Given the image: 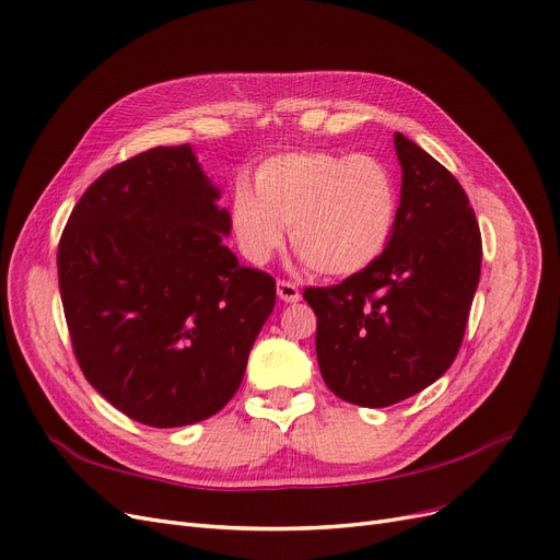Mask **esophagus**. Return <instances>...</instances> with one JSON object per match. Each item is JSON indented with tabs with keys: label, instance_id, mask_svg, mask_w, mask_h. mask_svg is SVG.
I'll list each match as a JSON object with an SVG mask.
<instances>
[{
	"label": "esophagus",
	"instance_id": "1",
	"mask_svg": "<svg viewBox=\"0 0 560 560\" xmlns=\"http://www.w3.org/2000/svg\"><path fill=\"white\" fill-rule=\"evenodd\" d=\"M278 296H280V301H284V303H296V301H301L299 287H296L294 282H287V280H280V282H278Z\"/></svg>",
	"mask_w": 560,
	"mask_h": 560
}]
</instances>
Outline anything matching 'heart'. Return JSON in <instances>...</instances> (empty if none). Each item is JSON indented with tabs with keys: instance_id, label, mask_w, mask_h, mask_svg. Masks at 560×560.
<instances>
[{
	"instance_id": "heart-1",
	"label": "heart",
	"mask_w": 560,
	"mask_h": 560,
	"mask_svg": "<svg viewBox=\"0 0 560 560\" xmlns=\"http://www.w3.org/2000/svg\"><path fill=\"white\" fill-rule=\"evenodd\" d=\"M397 209V182L384 161L310 149L266 159L255 188L238 182L230 225L253 264H266L282 248L289 225L294 250L312 271L347 278L386 250Z\"/></svg>"
}]
</instances>
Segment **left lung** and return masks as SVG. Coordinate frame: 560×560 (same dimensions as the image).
Segmentation results:
<instances>
[{
	"label": "left lung",
	"instance_id": "left-lung-1",
	"mask_svg": "<svg viewBox=\"0 0 560 560\" xmlns=\"http://www.w3.org/2000/svg\"><path fill=\"white\" fill-rule=\"evenodd\" d=\"M401 190L395 232L361 273L303 292L317 315L326 386L368 409L432 386L455 361L480 280L482 241L457 178L395 132Z\"/></svg>",
	"mask_w": 560,
	"mask_h": 560
}]
</instances>
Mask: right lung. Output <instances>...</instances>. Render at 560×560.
Masks as SVG:
<instances>
[{
	"label": "right lung",
	"mask_w": 560,
	"mask_h": 560,
	"mask_svg": "<svg viewBox=\"0 0 560 560\" xmlns=\"http://www.w3.org/2000/svg\"><path fill=\"white\" fill-rule=\"evenodd\" d=\"M190 144L101 174L66 225L59 292L78 363L112 407L151 428L218 413L273 312L276 280L238 264Z\"/></svg>",
	"instance_id": "1"
}]
</instances>
